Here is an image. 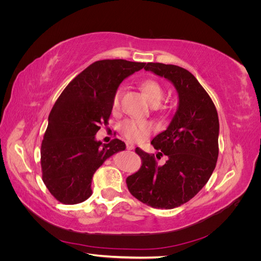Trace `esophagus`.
<instances>
[{"label":"esophagus","instance_id":"1","mask_svg":"<svg viewBox=\"0 0 261 261\" xmlns=\"http://www.w3.org/2000/svg\"><path fill=\"white\" fill-rule=\"evenodd\" d=\"M126 149H127V150H134V149H135V147H134V145L130 144V143H126Z\"/></svg>","mask_w":261,"mask_h":261}]
</instances>
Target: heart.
Returning a JSON list of instances; mask_svg holds the SVG:
<instances>
[{"instance_id":"heart-1","label":"heart","mask_w":261,"mask_h":261,"mask_svg":"<svg viewBox=\"0 0 261 261\" xmlns=\"http://www.w3.org/2000/svg\"><path fill=\"white\" fill-rule=\"evenodd\" d=\"M141 90L144 91L147 99L152 105L160 103L163 98V88L159 82L154 80H145L140 85ZM121 89H116L112 98V109L116 110L120 107ZM153 130V124L146 121L126 120L121 125V132L123 135L132 141H140L145 139L150 133Z\"/></svg>"}]
</instances>
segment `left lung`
Returning a JSON list of instances; mask_svg holds the SVG:
<instances>
[{
  "instance_id": "obj_1",
  "label": "left lung",
  "mask_w": 261,
  "mask_h": 261,
  "mask_svg": "<svg viewBox=\"0 0 261 261\" xmlns=\"http://www.w3.org/2000/svg\"><path fill=\"white\" fill-rule=\"evenodd\" d=\"M146 70L164 77L175 87L177 110L168 128L151 145L168 160L159 165L154 154L136 148L141 167L126 178L129 193L158 209H173L191 200L207 184L219 155V117L207 91L187 69L147 63Z\"/></svg>"
}]
</instances>
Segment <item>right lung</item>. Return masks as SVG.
Returning a JSON list of instances; mask_svg holds the SVG:
<instances>
[{"label": "right lung", "instance_id": "add662e5", "mask_svg": "<svg viewBox=\"0 0 261 261\" xmlns=\"http://www.w3.org/2000/svg\"><path fill=\"white\" fill-rule=\"evenodd\" d=\"M146 63L102 60L92 63L63 90L53 106L41 145L42 180L57 200L76 204L92 194V176L103 162L126 146L120 139H96L108 124L112 98L126 77Z\"/></svg>", "mask_w": 261, "mask_h": 261}]
</instances>
